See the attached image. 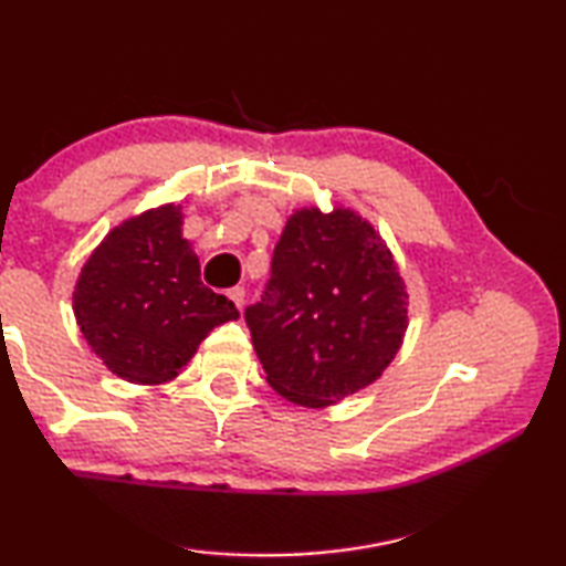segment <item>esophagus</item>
<instances>
[{
	"label": "esophagus",
	"instance_id": "obj_1",
	"mask_svg": "<svg viewBox=\"0 0 566 566\" xmlns=\"http://www.w3.org/2000/svg\"><path fill=\"white\" fill-rule=\"evenodd\" d=\"M227 296L237 304V310H242V306H244V286H232V290H227Z\"/></svg>",
	"mask_w": 566,
	"mask_h": 566
}]
</instances>
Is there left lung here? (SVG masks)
Masks as SVG:
<instances>
[{
  "label": "left lung",
  "mask_w": 566,
  "mask_h": 566,
  "mask_svg": "<svg viewBox=\"0 0 566 566\" xmlns=\"http://www.w3.org/2000/svg\"><path fill=\"white\" fill-rule=\"evenodd\" d=\"M407 304L395 254L367 219L342 205L302 207L244 317L270 387L317 409L381 377L405 342Z\"/></svg>",
  "instance_id": "1"
}]
</instances>
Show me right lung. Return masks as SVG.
Returning a JSON list of instances; mask_svg holds the SVG:
<instances>
[{"instance_id": "right-lung-1", "label": "right lung", "mask_w": 566, "mask_h": 566, "mask_svg": "<svg viewBox=\"0 0 566 566\" xmlns=\"http://www.w3.org/2000/svg\"><path fill=\"white\" fill-rule=\"evenodd\" d=\"M74 317L92 352L132 385H165L237 306L199 280V256L169 202L124 219L74 284Z\"/></svg>"}]
</instances>
